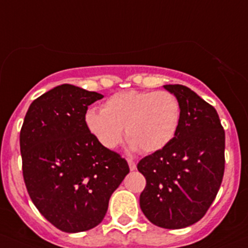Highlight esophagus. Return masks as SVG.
<instances>
[{"mask_svg":"<svg viewBox=\"0 0 248 248\" xmlns=\"http://www.w3.org/2000/svg\"><path fill=\"white\" fill-rule=\"evenodd\" d=\"M127 162H128V166H129V170H137V164H135V162L133 161V160L128 159V160H127Z\"/></svg>","mask_w":248,"mask_h":248,"instance_id":"esophagus-1","label":"esophagus"}]
</instances>
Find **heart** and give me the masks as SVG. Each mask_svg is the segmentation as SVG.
<instances>
[{"label": "heart", "mask_w": 248, "mask_h": 248, "mask_svg": "<svg viewBox=\"0 0 248 248\" xmlns=\"http://www.w3.org/2000/svg\"><path fill=\"white\" fill-rule=\"evenodd\" d=\"M84 126L106 149H114L124 135L128 149L146 153L161 151L175 138L181 122V105L170 92L124 91L111 95L102 109L88 108Z\"/></svg>", "instance_id": "heart-1"}]
</instances>
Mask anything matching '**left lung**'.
Instances as JSON below:
<instances>
[{"label": "left lung", "instance_id": "left-lung-1", "mask_svg": "<svg viewBox=\"0 0 248 248\" xmlns=\"http://www.w3.org/2000/svg\"><path fill=\"white\" fill-rule=\"evenodd\" d=\"M178 97L181 122L172 142L143 157L140 207L152 224L179 230L195 224L217 197L225 170V130L214 107L188 87L165 84Z\"/></svg>", "mask_w": 248, "mask_h": 248}]
</instances>
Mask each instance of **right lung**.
Segmentation results:
<instances>
[{
  "label": "right lung",
  "mask_w": 248,
  "mask_h": 248,
  "mask_svg": "<svg viewBox=\"0 0 248 248\" xmlns=\"http://www.w3.org/2000/svg\"><path fill=\"white\" fill-rule=\"evenodd\" d=\"M102 94L61 84L31 102L20 133L29 197L50 224L67 233L102 221L128 164L106 149L84 126L88 106Z\"/></svg>",
  "instance_id": "1"
}]
</instances>
